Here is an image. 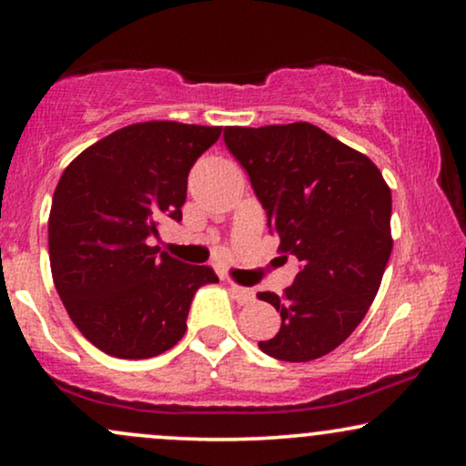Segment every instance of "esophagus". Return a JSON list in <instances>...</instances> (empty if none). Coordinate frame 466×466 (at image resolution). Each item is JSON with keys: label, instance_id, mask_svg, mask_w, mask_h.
I'll use <instances>...</instances> for the list:
<instances>
[{"label": "esophagus", "instance_id": "obj_1", "mask_svg": "<svg viewBox=\"0 0 466 466\" xmlns=\"http://www.w3.org/2000/svg\"><path fill=\"white\" fill-rule=\"evenodd\" d=\"M228 290H231V295L235 297V301L238 303H252L254 301V290L252 289H244V286H238L233 282H228Z\"/></svg>", "mask_w": 466, "mask_h": 466}]
</instances>
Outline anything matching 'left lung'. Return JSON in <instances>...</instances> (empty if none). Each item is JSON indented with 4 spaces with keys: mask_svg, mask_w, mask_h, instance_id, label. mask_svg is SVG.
Wrapping results in <instances>:
<instances>
[{
    "mask_svg": "<svg viewBox=\"0 0 466 466\" xmlns=\"http://www.w3.org/2000/svg\"><path fill=\"white\" fill-rule=\"evenodd\" d=\"M279 250L301 260L284 290L258 292L282 316L265 354L308 362L352 335L378 295L392 252V195L371 158L309 123L227 127Z\"/></svg>",
    "mask_w": 466,
    "mask_h": 466,
    "instance_id": "left-lung-1",
    "label": "left lung"
}]
</instances>
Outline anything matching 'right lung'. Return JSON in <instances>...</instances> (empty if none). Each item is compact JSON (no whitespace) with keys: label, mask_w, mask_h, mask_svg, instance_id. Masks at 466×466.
<instances>
[{"label":"right lung","mask_w":466,"mask_h":466,"mask_svg":"<svg viewBox=\"0 0 466 466\" xmlns=\"http://www.w3.org/2000/svg\"><path fill=\"white\" fill-rule=\"evenodd\" d=\"M222 127L150 120L99 139L74 158L55 188L48 254L55 289L95 348L150 359L187 333L195 292L218 282L150 246L158 222L182 220L188 171Z\"/></svg>","instance_id":"add662e5"}]
</instances>
